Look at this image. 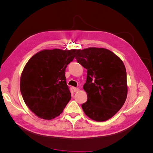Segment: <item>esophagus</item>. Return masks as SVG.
<instances>
[{"label": "esophagus", "mask_w": 153, "mask_h": 153, "mask_svg": "<svg viewBox=\"0 0 153 153\" xmlns=\"http://www.w3.org/2000/svg\"><path fill=\"white\" fill-rule=\"evenodd\" d=\"M73 91L75 92H77L79 91V89L78 88H76V87H73Z\"/></svg>", "instance_id": "1"}]
</instances>
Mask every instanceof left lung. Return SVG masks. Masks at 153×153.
I'll return each instance as SVG.
<instances>
[{
	"instance_id": "obj_1",
	"label": "left lung",
	"mask_w": 153,
	"mask_h": 153,
	"mask_svg": "<svg viewBox=\"0 0 153 153\" xmlns=\"http://www.w3.org/2000/svg\"><path fill=\"white\" fill-rule=\"evenodd\" d=\"M87 69L84 89L87 101L82 105L84 113L96 121H105L116 114L127 97L126 71L123 61L111 51L89 48L75 57Z\"/></svg>"
}]
</instances>
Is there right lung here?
Listing matches in <instances>:
<instances>
[{"label":"right lung","instance_id":"right-lung-1","mask_svg":"<svg viewBox=\"0 0 153 153\" xmlns=\"http://www.w3.org/2000/svg\"><path fill=\"white\" fill-rule=\"evenodd\" d=\"M78 50H45L32 56L20 78V91L25 104L37 116L52 119L61 114L71 98L66 68Z\"/></svg>","mask_w":153,"mask_h":153}]
</instances>
